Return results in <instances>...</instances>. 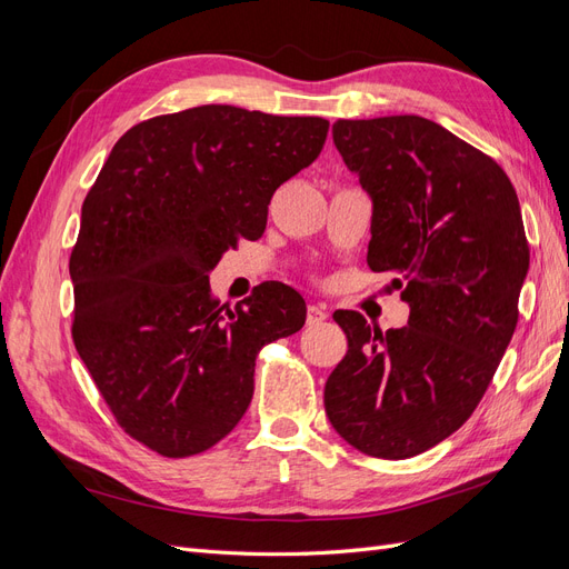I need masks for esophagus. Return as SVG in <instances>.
<instances>
[{
  "label": "esophagus",
  "instance_id": "34e87169",
  "mask_svg": "<svg viewBox=\"0 0 569 569\" xmlns=\"http://www.w3.org/2000/svg\"><path fill=\"white\" fill-rule=\"evenodd\" d=\"M327 318H330V313H327L325 306H320V303H311V306H308V313H306L308 325H320V322H325Z\"/></svg>",
  "mask_w": 569,
  "mask_h": 569
}]
</instances>
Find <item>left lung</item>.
<instances>
[{
  "instance_id": "obj_1",
  "label": "left lung",
  "mask_w": 569,
  "mask_h": 569,
  "mask_svg": "<svg viewBox=\"0 0 569 569\" xmlns=\"http://www.w3.org/2000/svg\"><path fill=\"white\" fill-rule=\"evenodd\" d=\"M332 140L372 201L368 266L399 274L408 325L337 311L349 351L327 377L337 435L403 460L451 437L485 396L518 325L529 247L503 168L420 116L337 120Z\"/></svg>"
}]
</instances>
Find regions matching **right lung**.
Returning <instances> with one entry per match:
<instances>
[{"label": "right lung", "mask_w": 569, "mask_h": 569, "mask_svg": "<svg viewBox=\"0 0 569 569\" xmlns=\"http://www.w3.org/2000/svg\"><path fill=\"white\" fill-rule=\"evenodd\" d=\"M330 120L206 104L130 128L82 203L71 253L73 341L118 425L166 458L211 449L242 420L256 356L299 332L306 301L266 282L232 311L209 274L258 239L282 182Z\"/></svg>", "instance_id": "obj_1"}]
</instances>
